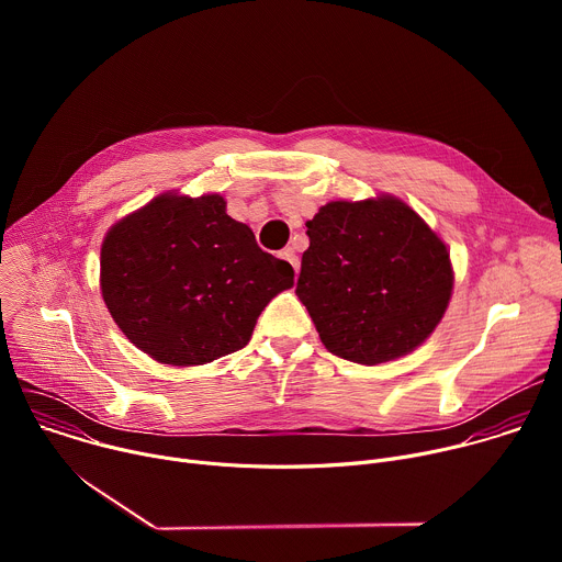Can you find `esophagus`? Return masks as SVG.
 <instances>
[{
	"instance_id": "esophagus-1",
	"label": "esophagus",
	"mask_w": 562,
	"mask_h": 562,
	"mask_svg": "<svg viewBox=\"0 0 562 562\" xmlns=\"http://www.w3.org/2000/svg\"><path fill=\"white\" fill-rule=\"evenodd\" d=\"M280 256H282V258L293 267V271H295V273L300 271V260H297V256H295V251H293V249H284Z\"/></svg>"
}]
</instances>
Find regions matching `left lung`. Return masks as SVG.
<instances>
[{"label": "left lung", "instance_id": "1", "mask_svg": "<svg viewBox=\"0 0 562 562\" xmlns=\"http://www.w3.org/2000/svg\"><path fill=\"white\" fill-rule=\"evenodd\" d=\"M295 295L323 345L351 362L380 364L418 349L453 291L449 249L395 195L319 206Z\"/></svg>", "mask_w": 562, "mask_h": 562}]
</instances>
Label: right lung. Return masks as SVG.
I'll use <instances>...</instances> for the list:
<instances>
[{"label":"right lung","instance_id":"right-lung-1","mask_svg":"<svg viewBox=\"0 0 562 562\" xmlns=\"http://www.w3.org/2000/svg\"><path fill=\"white\" fill-rule=\"evenodd\" d=\"M293 286L220 193H162L104 235L100 289L122 334L162 364L195 367L247 347L262 308Z\"/></svg>","mask_w":562,"mask_h":562}]
</instances>
